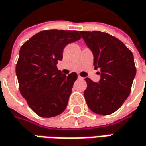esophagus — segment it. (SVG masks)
<instances>
[{"label": "esophagus", "instance_id": "34e87169", "mask_svg": "<svg viewBox=\"0 0 146 146\" xmlns=\"http://www.w3.org/2000/svg\"><path fill=\"white\" fill-rule=\"evenodd\" d=\"M78 78L79 79H83V78H82V77H81L80 75H78Z\"/></svg>", "mask_w": 146, "mask_h": 146}]
</instances>
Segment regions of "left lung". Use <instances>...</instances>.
<instances>
[{
    "label": "left lung",
    "mask_w": 146,
    "mask_h": 146,
    "mask_svg": "<svg viewBox=\"0 0 146 146\" xmlns=\"http://www.w3.org/2000/svg\"><path fill=\"white\" fill-rule=\"evenodd\" d=\"M82 38L93 54V65L101 79L85 78L86 102L92 111L110 115L117 111L130 95L136 73L131 51L116 37L101 31H80Z\"/></svg>",
    "instance_id": "1"
}]
</instances>
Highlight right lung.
I'll return each instance as SVG.
<instances>
[{
  "mask_svg": "<svg viewBox=\"0 0 146 146\" xmlns=\"http://www.w3.org/2000/svg\"><path fill=\"white\" fill-rule=\"evenodd\" d=\"M80 39L77 30H43L21 48L15 67L19 88L38 116L53 117L65 110L78 75L63 74L57 64L65 46Z\"/></svg>",
  "mask_w": 146,
  "mask_h": 146,
  "instance_id": "add662e5",
  "label": "right lung"
}]
</instances>
